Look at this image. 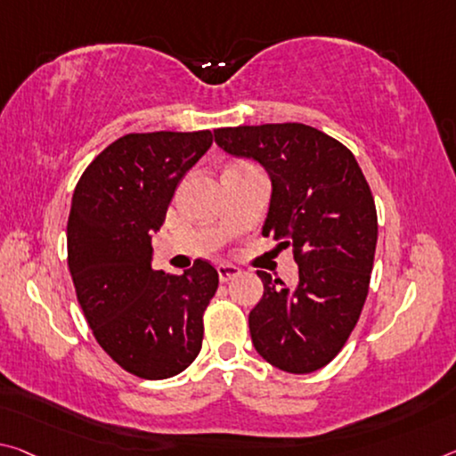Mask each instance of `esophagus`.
Listing matches in <instances>:
<instances>
[{"instance_id": "34e87169", "label": "esophagus", "mask_w": 456, "mask_h": 456, "mask_svg": "<svg viewBox=\"0 0 456 456\" xmlns=\"http://www.w3.org/2000/svg\"><path fill=\"white\" fill-rule=\"evenodd\" d=\"M216 272H219L221 281H229V280H233L241 273L240 267L233 265V264H219V265H216Z\"/></svg>"}]
</instances>
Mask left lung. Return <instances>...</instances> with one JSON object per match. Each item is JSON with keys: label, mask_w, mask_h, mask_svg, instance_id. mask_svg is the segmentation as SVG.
Masks as SVG:
<instances>
[{"label": "left lung", "mask_w": 456, "mask_h": 456, "mask_svg": "<svg viewBox=\"0 0 456 456\" xmlns=\"http://www.w3.org/2000/svg\"><path fill=\"white\" fill-rule=\"evenodd\" d=\"M231 156L254 158L272 180L262 235L292 249L298 281L257 270L264 296L249 313L256 351L288 373H313L338 355L363 310L378 213L355 156L305 124L215 129Z\"/></svg>", "instance_id": "left-lung-1"}]
</instances>
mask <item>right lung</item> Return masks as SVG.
Returning <instances> with one entry per match:
<instances>
[{"mask_svg":"<svg viewBox=\"0 0 456 456\" xmlns=\"http://www.w3.org/2000/svg\"><path fill=\"white\" fill-rule=\"evenodd\" d=\"M211 143L208 129L127 134L86 166L72 194L67 248L77 300L107 355L142 379L184 371L202 346L219 273L202 259L183 276L154 270L151 233Z\"/></svg>","mask_w":456,"mask_h":456,"instance_id":"1","label":"right lung"}]
</instances>
